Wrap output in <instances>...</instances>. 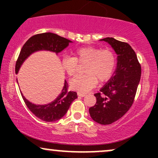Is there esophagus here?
<instances>
[{
  "label": "esophagus",
  "instance_id": "1",
  "mask_svg": "<svg viewBox=\"0 0 158 158\" xmlns=\"http://www.w3.org/2000/svg\"><path fill=\"white\" fill-rule=\"evenodd\" d=\"M77 94H78V96H79V97H85V96H86V94H85L78 93Z\"/></svg>",
  "mask_w": 158,
  "mask_h": 158
}]
</instances>
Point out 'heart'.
<instances>
[{
	"label": "heart",
	"instance_id": "1",
	"mask_svg": "<svg viewBox=\"0 0 158 158\" xmlns=\"http://www.w3.org/2000/svg\"><path fill=\"white\" fill-rule=\"evenodd\" d=\"M73 57L63 56L61 66L70 77L77 72L78 64L86 62L83 75H77L70 81L71 89L81 94L89 92L100 82L108 81L117 66V57L111 49L85 47L77 49Z\"/></svg>",
	"mask_w": 158,
	"mask_h": 158
}]
</instances>
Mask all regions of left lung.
<instances>
[{
    "mask_svg": "<svg viewBox=\"0 0 158 158\" xmlns=\"http://www.w3.org/2000/svg\"><path fill=\"white\" fill-rule=\"evenodd\" d=\"M108 42L117 54V69L99 93L97 102L89 108L93 120L101 125L111 124L130 109L135 100L141 76V66L135 50L128 43L114 38L101 39Z\"/></svg>",
    "mask_w": 158,
    "mask_h": 158,
    "instance_id": "8db88e82",
    "label": "left lung"
}]
</instances>
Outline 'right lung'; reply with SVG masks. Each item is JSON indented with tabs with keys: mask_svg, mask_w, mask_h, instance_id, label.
Segmentation results:
<instances>
[{
	"mask_svg": "<svg viewBox=\"0 0 158 158\" xmlns=\"http://www.w3.org/2000/svg\"><path fill=\"white\" fill-rule=\"evenodd\" d=\"M70 42L72 41L70 40L52 32H44L32 36L21 48L15 64V73H18L20 67L32 52L39 50H49L57 54L66 48ZM21 96L30 111L38 118L45 122H54L64 117L71 103L77 98V92L68 90V84L66 80L61 94L55 100L49 104L44 106L32 104L23 97L22 93Z\"/></svg>",
	"mask_w": 158,
	"mask_h": 158,
	"instance_id": "1",
	"label": "right lung"
}]
</instances>
